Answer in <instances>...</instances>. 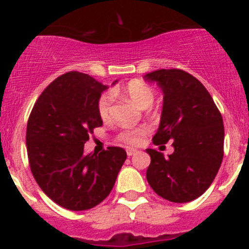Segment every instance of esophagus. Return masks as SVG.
<instances>
[{
  "instance_id": "34e87169",
  "label": "esophagus",
  "mask_w": 249,
  "mask_h": 249,
  "mask_svg": "<svg viewBox=\"0 0 249 249\" xmlns=\"http://www.w3.org/2000/svg\"><path fill=\"white\" fill-rule=\"evenodd\" d=\"M136 153H137V151H136V149H132V148L127 149V156H128V157H131V156H135Z\"/></svg>"
}]
</instances>
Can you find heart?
<instances>
[{"mask_svg":"<svg viewBox=\"0 0 249 249\" xmlns=\"http://www.w3.org/2000/svg\"><path fill=\"white\" fill-rule=\"evenodd\" d=\"M117 93H122L124 97L128 98L133 105H136L140 108H147L153 103L155 100V92L142 81H131L127 83L124 87L121 89H117ZM111 105H112V94L105 93L102 94L98 100L97 103V111L100 117L103 121H107L109 118V113H111ZM148 128L146 126L136 127V128L124 129L118 135V141L128 146H137L142 141V137L147 135Z\"/></svg>","mask_w":249,"mask_h":249,"instance_id":"1","label":"heart"}]
</instances>
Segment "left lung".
<instances>
[{
    "instance_id": "1",
    "label": "left lung",
    "mask_w": 249,
    "mask_h": 249,
    "mask_svg": "<svg viewBox=\"0 0 249 249\" xmlns=\"http://www.w3.org/2000/svg\"><path fill=\"white\" fill-rule=\"evenodd\" d=\"M163 92L160 126L153 143L173 141L175 152L147 148L151 164L147 181L162 198L186 203L212 184L223 158V120L203 85L182 70H158L144 74Z\"/></svg>"
}]
</instances>
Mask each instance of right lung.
Instances as JSON below:
<instances>
[{
    "label": "right lung",
    "mask_w": 249,
    "mask_h": 249,
    "mask_svg": "<svg viewBox=\"0 0 249 249\" xmlns=\"http://www.w3.org/2000/svg\"><path fill=\"white\" fill-rule=\"evenodd\" d=\"M107 89L89 74L68 72L47 86L28 118L26 144L32 175L48 198L66 210L100 204L127 158L121 147L85 155L89 133L102 126L97 103Z\"/></svg>",
    "instance_id": "obj_1"
}]
</instances>
